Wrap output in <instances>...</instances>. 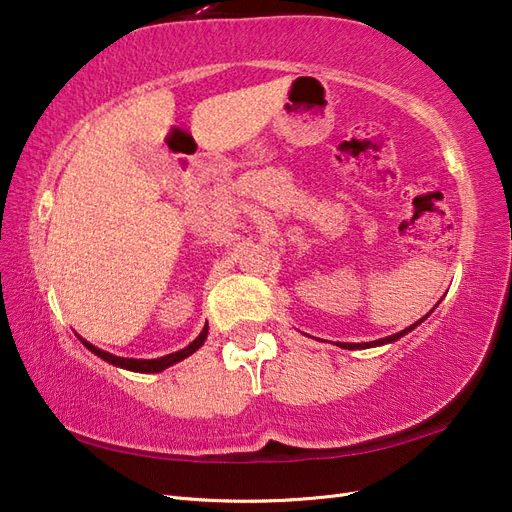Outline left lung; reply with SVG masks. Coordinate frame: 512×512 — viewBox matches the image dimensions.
I'll return each instance as SVG.
<instances>
[{"mask_svg": "<svg viewBox=\"0 0 512 512\" xmlns=\"http://www.w3.org/2000/svg\"><path fill=\"white\" fill-rule=\"evenodd\" d=\"M427 316H423L421 320L418 322H414L412 327H408V329H404V331H399V333H395V335H389V337H384V339H378V342H369V344H339V348H348V350H356V348H374V346H382V344H391V342H395V339H399V337H404L406 333H410L414 327H418V324H421L423 320H425Z\"/></svg>", "mask_w": 512, "mask_h": 512, "instance_id": "obj_1", "label": "left lung"}]
</instances>
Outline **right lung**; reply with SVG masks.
<instances>
[{
	"label": "right lung",
	"mask_w": 512,
	"mask_h": 512,
	"mask_svg": "<svg viewBox=\"0 0 512 512\" xmlns=\"http://www.w3.org/2000/svg\"><path fill=\"white\" fill-rule=\"evenodd\" d=\"M207 331H209V329L205 327V329H203V333H200L188 348H183V350L173 352V354L160 356V359H123V356L108 354V352H104V350H100V348H96V346H91L89 342H85V339H81V342H83L91 352L98 354L100 359H104L106 363H113V365H117V367L130 369V371H141V374H156V371H162V369H166V367H170V365H175V363L183 361L185 356H190L192 352H196L200 346L205 344Z\"/></svg>",
	"instance_id": "right-lung-1"
}]
</instances>
